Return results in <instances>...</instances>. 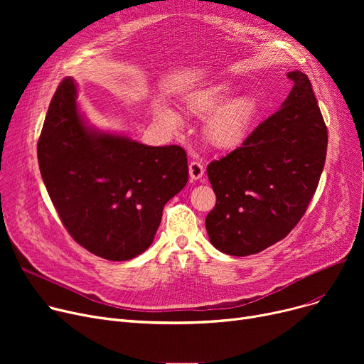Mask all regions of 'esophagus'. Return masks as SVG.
Segmentation results:
<instances>
[{
    "label": "esophagus",
    "instance_id": "esophagus-1",
    "mask_svg": "<svg viewBox=\"0 0 364 364\" xmlns=\"http://www.w3.org/2000/svg\"><path fill=\"white\" fill-rule=\"evenodd\" d=\"M188 172H190V178L192 180H199L203 177V165L198 161H192L188 164Z\"/></svg>",
    "mask_w": 364,
    "mask_h": 364
}]
</instances>
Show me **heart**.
I'll list each match as a JSON object with an SVG mask.
<instances>
[{"label": "heart", "instance_id": "b5f03b06", "mask_svg": "<svg viewBox=\"0 0 364 364\" xmlns=\"http://www.w3.org/2000/svg\"><path fill=\"white\" fill-rule=\"evenodd\" d=\"M235 91V84L221 81L190 92L183 100L184 109L192 117L206 118L213 113L206 121V137L213 146L224 150L243 143L259 110L255 95L242 94L230 99ZM155 117L171 131H177L183 125L180 114L165 106H156Z\"/></svg>", "mask_w": 364, "mask_h": 364}]
</instances>
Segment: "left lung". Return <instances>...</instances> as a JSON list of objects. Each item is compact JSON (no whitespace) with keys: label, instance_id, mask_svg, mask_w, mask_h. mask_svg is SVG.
<instances>
[{"label":"left lung","instance_id":"obj_1","mask_svg":"<svg viewBox=\"0 0 364 364\" xmlns=\"http://www.w3.org/2000/svg\"><path fill=\"white\" fill-rule=\"evenodd\" d=\"M288 78L294 87L282 107L206 168L217 196L206 232L227 255L258 254L288 236L318 186L328 128L309 76L294 70Z\"/></svg>","mask_w":364,"mask_h":364}]
</instances>
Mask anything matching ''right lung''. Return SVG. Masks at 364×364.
<instances>
[{
	"label": "right lung",
	"mask_w": 364,
	"mask_h": 364,
	"mask_svg": "<svg viewBox=\"0 0 364 364\" xmlns=\"http://www.w3.org/2000/svg\"><path fill=\"white\" fill-rule=\"evenodd\" d=\"M72 78L57 87L38 164L68 233L91 254L127 261L151 245L165 203L188 180L180 146H146L88 127Z\"/></svg>",
	"instance_id": "1"
}]
</instances>
